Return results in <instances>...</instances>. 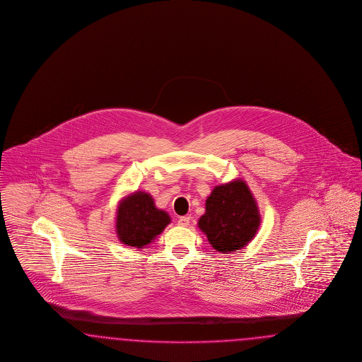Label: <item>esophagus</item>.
Segmentation results:
<instances>
[{
    "label": "esophagus",
    "mask_w": 362,
    "mask_h": 362,
    "mask_svg": "<svg viewBox=\"0 0 362 362\" xmlns=\"http://www.w3.org/2000/svg\"><path fill=\"white\" fill-rule=\"evenodd\" d=\"M189 221H191V217H180L177 219V225L186 228V226L189 225Z\"/></svg>",
    "instance_id": "esophagus-1"
}]
</instances>
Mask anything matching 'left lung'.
Here are the masks:
<instances>
[{
	"mask_svg": "<svg viewBox=\"0 0 362 362\" xmlns=\"http://www.w3.org/2000/svg\"><path fill=\"white\" fill-rule=\"evenodd\" d=\"M260 222L259 207L250 189L244 180L235 179L211 191L198 226L216 250L230 253L253 240Z\"/></svg>",
	"mask_w": 362,
	"mask_h": 362,
	"instance_id": "left-lung-1",
	"label": "left lung"
}]
</instances>
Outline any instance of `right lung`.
<instances>
[{"label":"right lung","mask_w":362,"mask_h":362,"mask_svg":"<svg viewBox=\"0 0 362 362\" xmlns=\"http://www.w3.org/2000/svg\"><path fill=\"white\" fill-rule=\"evenodd\" d=\"M170 222V216L155 206L153 198L148 192L136 191L118 204L116 233L122 244L144 249Z\"/></svg>","instance_id":"1"}]
</instances>
